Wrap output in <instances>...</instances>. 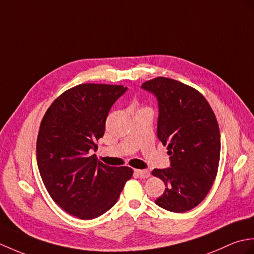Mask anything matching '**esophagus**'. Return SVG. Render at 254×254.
Listing matches in <instances>:
<instances>
[{"label": "esophagus", "mask_w": 254, "mask_h": 254, "mask_svg": "<svg viewBox=\"0 0 254 254\" xmlns=\"http://www.w3.org/2000/svg\"><path fill=\"white\" fill-rule=\"evenodd\" d=\"M134 171H135V174L141 178H148L150 176V172L147 169H135Z\"/></svg>", "instance_id": "esophagus-1"}]
</instances>
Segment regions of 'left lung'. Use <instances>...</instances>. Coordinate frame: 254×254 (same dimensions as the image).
Wrapping results in <instances>:
<instances>
[{
  "label": "left lung",
  "instance_id": "1",
  "mask_svg": "<svg viewBox=\"0 0 254 254\" xmlns=\"http://www.w3.org/2000/svg\"><path fill=\"white\" fill-rule=\"evenodd\" d=\"M141 88L157 99V137L170 155L168 168L152 172L167 187L155 203L169 212H188L207 195L217 175L216 117L202 94L178 80L157 77Z\"/></svg>",
  "mask_w": 254,
  "mask_h": 254
}]
</instances>
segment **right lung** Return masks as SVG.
<instances>
[{"mask_svg":"<svg viewBox=\"0 0 254 254\" xmlns=\"http://www.w3.org/2000/svg\"><path fill=\"white\" fill-rule=\"evenodd\" d=\"M127 90L120 85L75 86L57 98L42 119L38 168L53 201L73 216L93 219L105 214L133 175L128 167L107 166L90 155L98 149L111 107Z\"/></svg>","mask_w":254,"mask_h":254,"instance_id":"add662e5","label":"right lung"}]
</instances>
